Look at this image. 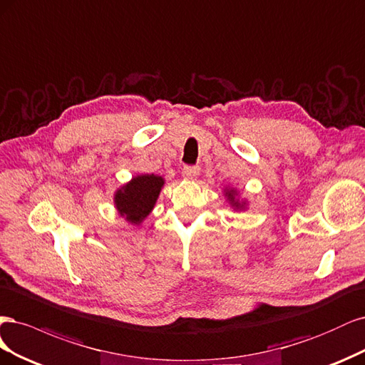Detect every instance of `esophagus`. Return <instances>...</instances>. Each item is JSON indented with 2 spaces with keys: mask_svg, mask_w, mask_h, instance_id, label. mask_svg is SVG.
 Listing matches in <instances>:
<instances>
[{
  "mask_svg": "<svg viewBox=\"0 0 365 365\" xmlns=\"http://www.w3.org/2000/svg\"><path fill=\"white\" fill-rule=\"evenodd\" d=\"M182 175L187 180H195L200 175V168L198 167H183Z\"/></svg>",
  "mask_w": 365,
  "mask_h": 365,
  "instance_id": "1",
  "label": "esophagus"
}]
</instances>
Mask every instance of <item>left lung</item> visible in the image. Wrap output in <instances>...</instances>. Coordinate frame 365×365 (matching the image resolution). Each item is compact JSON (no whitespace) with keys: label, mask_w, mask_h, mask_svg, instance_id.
<instances>
[{"label":"left lung","mask_w":365,"mask_h":365,"mask_svg":"<svg viewBox=\"0 0 365 365\" xmlns=\"http://www.w3.org/2000/svg\"><path fill=\"white\" fill-rule=\"evenodd\" d=\"M225 192H226V197H227V200H229V203L232 205V207H235V209H244L245 207V202H240V200H237L235 198V195H237V191L235 190H225Z\"/></svg>","instance_id":"left-lung-1"}]
</instances>
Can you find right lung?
I'll return each mask as SVG.
<instances>
[{
    "mask_svg": "<svg viewBox=\"0 0 365 365\" xmlns=\"http://www.w3.org/2000/svg\"><path fill=\"white\" fill-rule=\"evenodd\" d=\"M165 180L160 175L140 174L115 192L113 202L118 214L132 225H140L156 205Z\"/></svg>",
    "mask_w": 365,
    "mask_h": 365,
    "instance_id": "right-lung-1",
    "label": "right lung"
}]
</instances>
